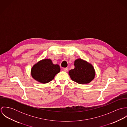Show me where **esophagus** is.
Here are the masks:
<instances>
[{"label": "esophagus", "mask_w": 127, "mask_h": 127, "mask_svg": "<svg viewBox=\"0 0 127 127\" xmlns=\"http://www.w3.org/2000/svg\"><path fill=\"white\" fill-rule=\"evenodd\" d=\"M64 70L65 72H67L68 71V68L67 67H65V68H64Z\"/></svg>", "instance_id": "obj_1"}]
</instances>
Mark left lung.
Wrapping results in <instances>:
<instances>
[{"mask_svg": "<svg viewBox=\"0 0 127 127\" xmlns=\"http://www.w3.org/2000/svg\"><path fill=\"white\" fill-rule=\"evenodd\" d=\"M75 68L69 71L72 80L80 84L90 83L95 75L93 66L81 59L76 60L74 62Z\"/></svg>", "mask_w": 127, "mask_h": 127, "instance_id": "left-lung-1", "label": "left lung"}]
</instances>
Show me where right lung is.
<instances>
[{"label":"right lung","mask_w":127,"mask_h":127,"mask_svg":"<svg viewBox=\"0 0 127 127\" xmlns=\"http://www.w3.org/2000/svg\"><path fill=\"white\" fill-rule=\"evenodd\" d=\"M60 71L58 64H54L50 59H44L35 64L31 69V75L37 81L45 84L51 81Z\"/></svg>","instance_id":"add662e5"}]
</instances>
